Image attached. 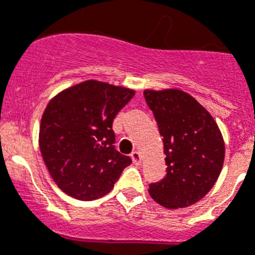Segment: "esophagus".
I'll return each mask as SVG.
<instances>
[{"mask_svg": "<svg viewBox=\"0 0 255 255\" xmlns=\"http://www.w3.org/2000/svg\"><path fill=\"white\" fill-rule=\"evenodd\" d=\"M131 160H132V163L135 164V165H140V163H142V157H140V153L136 152V151H134V152L131 153Z\"/></svg>", "mask_w": 255, "mask_h": 255, "instance_id": "1", "label": "esophagus"}]
</instances>
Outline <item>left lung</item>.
<instances>
[{
    "instance_id": "obj_1",
    "label": "left lung",
    "mask_w": 255,
    "mask_h": 255,
    "mask_svg": "<svg viewBox=\"0 0 255 255\" xmlns=\"http://www.w3.org/2000/svg\"><path fill=\"white\" fill-rule=\"evenodd\" d=\"M163 136L167 174L150 184L153 201L182 208L201 201L222 172L226 147L218 124L193 96L177 88L144 90Z\"/></svg>"
}]
</instances>
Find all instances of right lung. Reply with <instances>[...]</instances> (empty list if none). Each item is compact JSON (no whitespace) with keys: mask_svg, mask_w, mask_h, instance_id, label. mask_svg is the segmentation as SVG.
Listing matches in <instances>:
<instances>
[{"mask_svg":"<svg viewBox=\"0 0 255 255\" xmlns=\"http://www.w3.org/2000/svg\"><path fill=\"white\" fill-rule=\"evenodd\" d=\"M135 91L86 81L56 95L44 111L39 146L44 163L61 190L79 201L108 194L129 156L115 148L112 124Z\"/></svg>","mask_w":255,"mask_h":255,"instance_id":"1","label":"right lung"}]
</instances>
